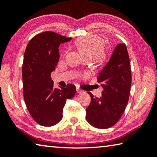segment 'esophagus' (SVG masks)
<instances>
[{
	"label": "esophagus",
	"instance_id": "34e87169",
	"mask_svg": "<svg viewBox=\"0 0 157 157\" xmlns=\"http://www.w3.org/2000/svg\"><path fill=\"white\" fill-rule=\"evenodd\" d=\"M76 91H77V93H78V94H82L83 92L82 90H81V89L79 88H76Z\"/></svg>",
	"mask_w": 157,
	"mask_h": 157
}]
</instances>
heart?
I'll use <instances>...</instances> for the list:
<instances>
[{"instance_id": "obj_1", "label": "heart", "mask_w": 157, "mask_h": 157, "mask_svg": "<svg viewBox=\"0 0 157 157\" xmlns=\"http://www.w3.org/2000/svg\"><path fill=\"white\" fill-rule=\"evenodd\" d=\"M76 45L84 59H96L101 61L105 58V54L103 52L104 43L98 36H89L79 39L76 43Z\"/></svg>"}]
</instances>
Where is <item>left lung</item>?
Instances as JSON below:
<instances>
[{
    "mask_svg": "<svg viewBox=\"0 0 157 157\" xmlns=\"http://www.w3.org/2000/svg\"><path fill=\"white\" fill-rule=\"evenodd\" d=\"M97 82L103 91L101 98H94L86 109V121L97 128L114 126L122 116L127 105L131 85V64L125 44H118L110 60L99 73Z\"/></svg>",
    "mask_w": 157,
    "mask_h": 157,
    "instance_id": "8db88e82",
    "label": "left lung"
}]
</instances>
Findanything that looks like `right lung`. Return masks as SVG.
<instances>
[{"mask_svg":"<svg viewBox=\"0 0 157 157\" xmlns=\"http://www.w3.org/2000/svg\"><path fill=\"white\" fill-rule=\"evenodd\" d=\"M71 39L45 31L31 38L25 50L22 65L24 98L32 118L41 126L59 123L66 100L76 93L75 86L71 84L66 88L54 89L51 78L59 59V45Z\"/></svg>","mask_w":157,"mask_h":157,"instance_id":"right-lung-1","label":"right lung"}]
</instances>
